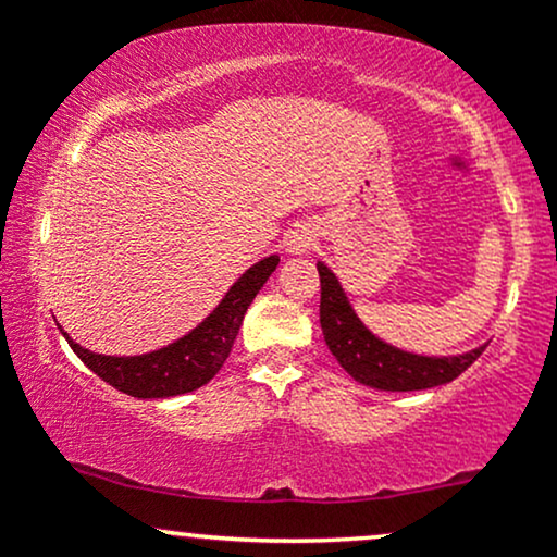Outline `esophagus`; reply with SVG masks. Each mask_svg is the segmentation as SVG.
<instances>
[{"label":"esophagus","instance_id":"obj_1","mask_svg":"<svg viewBox=\"0 0 557 557\" xmlns=\"http://www.w3.org/2000/svg\"><path fill=\"white\" fill-rule=\"evenodd\" d=\"M314 240H317L314 230H311L309 225H296V227L290 230V233H287V238H285V251H287V253H296V257H300V253H306L311 246H314Z\"/></svg>","mask_w":557,"mask_h":557}]
</instances>
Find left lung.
I'll return each instance as SVG.
<instances>
[{"instance_id":"8db88e82","label":"left lung","mask_w":557,"mask_h":557,"mask_svg":"<svg viewBox=\"0 0 557 557\" xmlns=\"http://www.w3.org/2000/svg\"><path fill=\"white\" fill-rule=\"evenodd\" d=\"M319 280H322V304H319V322H322L324 341L337 363L361 385L389 393H411L447 385L463 374L474 363L487 343L456 356H426L403 350L398 345L376 337L345 296L341 280L324 261H317Z\"/></svg>"}]
</instances>
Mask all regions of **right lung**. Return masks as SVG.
<instances>
[{
    "instance_id": "obj_1",
    "label": "right lung",
    "mask_w": 557,
    "mask_h": 557,
    "mask_svg": "<svg viewBox=\"0 0 557 557\" xmlns=\"http://www.w3.org/2000/svg\"><path fill=\"white\" fill-rule=\"evenodd\" d=\"M280 257H264L230 285L220 304L203 317L188 335L177 337L159 350H149L140 356H104L83 348L65 330L60 327L73 354L86 363L96 376L112 385L120 393L133 398H172V395L190 393L207 385L220 372L233 350L243 317L248 306L264 287L270 274L277 270Z\"/></svg>"
}]
</instances>
